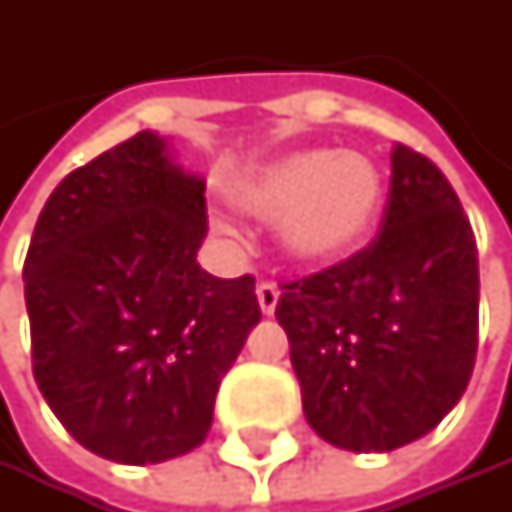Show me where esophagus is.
Wrapping results in <instances>:
<instances>
[{"label": "esophagus", "instance_id": "1", "mask_svg": "<svg viewBox=\"0 0 512 512\" xmlns=\"http://www.w3.org/2000/svg\"><path fill=\"white\" fill-rule=\"evenodd\" d=\"M258 304H261V313H264V316H273V313H276L279 288H276L273 282H258Z\"/></svg>", "mask_w": 512, "mask_h": 512}]
</instances>
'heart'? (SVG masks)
<instances>
[{
  "instance_id": "1",
  "label": "heart",
  "mask_w": 512,
  "mask_h": 512,
  "mask_svg": "<svg viewBox=\"0 0 512 512\" xmlns=\"http://www.w3.org/2000/svg\"><path fill=\"white\" fill-rule=\"evenodd\" d=\"M230 202L261 221H279V242L307 267L338 264L371 236L384 205L381 168L362 153L298 150L245 171Z\"/></svg>"
}]
</instances>
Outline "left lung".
<instances>
[{"label":"left lung","mask_w":512,"mask_h":512,"mask_svg":"<svg viewBox=\"0 0 512 512\" xmlns=\"http://www.w3.org/2000/svg\"><path fill=\"white\" fill-rule=\"evenodd\" d=\"M381 233L353 258L282 285L304 415L331 445L393 451L464 396L479 344V258L445 174L396 144Z\"/></svg>","instance_id":"8db88e82"}]
</instances>
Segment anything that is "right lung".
I'll list each match as a JSON object with an SVG mask.
<instances>
[{"label":"right lung","mask_w":512,"mask_h":512,"mask_svg":"<svg viewBox=\"0 0 512 512\" xmlns=\"http://www.w3.org/2000/svg\"><path fill=\"white\" fill-rule=\"evenodd\" d=\"M205 181L137 131L48 196L24 261L33 375L67 427L116 464L187 455L261 322L254 279L199 267Z\"/></svg>","instance_id":"right-lung-1"}]
</instances>
